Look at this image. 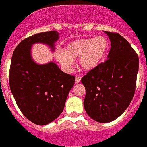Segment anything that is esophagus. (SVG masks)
<instances>
[{
    "mask_svg": "<svg viewBox=\"0 0 147 147\" xmlns=\"http://www.w3.org/2000/svg\"><path fill=\"white\" fill-rule=\"evenodd\" d=\"M80 80H81V78H80V77L77 76L76 78H75V83H80Z\"/></svg>",
    "mask_w": 147,
    "mask_h": 147,
    "instance_id": "esophagus-1",
    "label": "esophagus"
}]
</instances>
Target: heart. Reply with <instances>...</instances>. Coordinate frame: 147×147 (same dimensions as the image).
Instances as JSON below:
<instances>
[{
	"label": "heart",
	"mask_w": 147,
	"mask_h": 147,
	"mask_svg": "<svg viewBox=\"0 0 147 147\" xmlns=\"http://www.w3.org/2000/svg\"><path fill=\"white\" fill-rule=\"evenodd\" d=\"M108 48L109 42L104 36L78 39L69 43L66 46L64 52H58L55 58L66 69L70 68L72 59L79 58V64L81 69L91 71L104 61Z\"/></svg>",
	"instance_id": "obj_1"
}]
</instances>
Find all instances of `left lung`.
<instances>
[{"label":"left lung","mask_w":147,"mask_h":147,"mask_svg":"<svg viewBox=\"0 0 147 147\" xmlns=\"http://www.w3.org/2000/svg\"><path fill=\"white\" fill-rule=\"evenodd\" d=\"M109 36L108 60L82 78L86 88L84 108L95 121L107 123L124 113L133 98L139 60L136 51L117 33L104 31Z\"/></svg>","instance_id":"obj_1"}]
</instances>
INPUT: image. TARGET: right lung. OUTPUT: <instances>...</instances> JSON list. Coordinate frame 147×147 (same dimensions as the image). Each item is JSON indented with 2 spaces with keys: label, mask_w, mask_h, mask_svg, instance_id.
Instances as JSON below:
<instances>
[{
  "label": "right lung",
  "mask_w": 147,
  "mask_h": 147,
  "mask_svg": "<svg viewBox=\"0 0 147 147\" xmlns=\"http://www.w3.org/2000/svg\"><path fill=\"white\" fill-rule=\"evenodd\" d=\"M57 31L39 33L20 42L14 49L9 70V86L18 108L26 118L45 125L64 110L75 76L64 73L53 62L38 64L31 55L32 45L42 43L54 51Z\"/></svg>",
  "instance_id": "add662e5"
}]
</instances>
